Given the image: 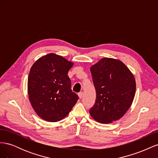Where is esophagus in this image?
I'll use <instances>...</instances> for the list:
<instances>
[{
	"label": "esophagus",
	"instance_id": "1",
	"mask_svg": "<svg viewBox=\"0 0 158 158\" xmlns=\"http://www.w3.org/2000/svg\"><path fill=\"white\" fill-rule=\"evenodd\" d=\"M78 97H79V98H82V97H83V95H84V93L82 92H80V93H78Z\"/></svg>",
	"mask_w": 158,
	"mask_h": 158
}]
</instances>
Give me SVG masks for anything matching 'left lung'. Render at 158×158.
Masks as SVG:
<instances>
[{"instance_id": "1", "label": "left lung", "mask_w": 158, "mask_h": 158, "mask_svg": "<svg viewBox=\"0 0 158 158\" xmlns=\"http://www.w3.org/2000/svg\"><path fill=\"white\" fill-rule=\"evenodd\" d=\"M96 100L90 115L103 124L118 120L130 108L136 92L132 73L122 61L112 58L99 60L91 66Z\"/></svg>"}]
</instances>
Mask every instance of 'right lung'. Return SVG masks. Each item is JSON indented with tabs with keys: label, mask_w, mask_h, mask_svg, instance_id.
I'll return each mask as SVG.
<instances>
[{
	"label": "right lung",
	"mask_w": 158,
	"mask_h": 158,
	"mask_svg": "<svg viewBox=\"0 0 158 158\" xmlns=\"http://www.w3.org/2000/svg\"><path fill=\"white\" fill-rule=\"evenodd\" d=\"M74 63L49 53L36 60L30 69L27 94L33 109L42 119L57 122L66 117L78 96L71 89L69 70Z\"/></svg>",
	"instance_id": "obj_1"
}]
</instances>
